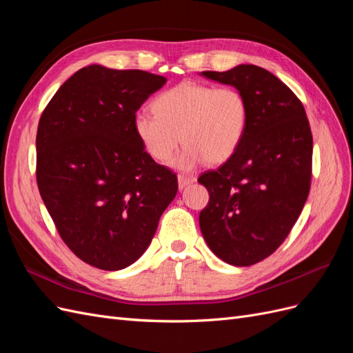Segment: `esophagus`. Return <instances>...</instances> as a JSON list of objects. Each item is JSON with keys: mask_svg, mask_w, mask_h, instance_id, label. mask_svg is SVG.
I'll list each match as a JSON object with an SVG mask.
<instances>
[{"mask_svg": "<svg viewBox=\"0 0 353 353\" xmlns=\"http://www.w3.org/2000/svg\"><path fill=\"white\" fill-rule=\"evenodd\" d=\"M194 181H196L194 176H187V175L179 174V175H178V187H179V190H183V188H185L187 185L193 184Z\"/></svg>", "mask_w": 353, "mask_h": 353, "instance_id": "obj_1", "label": "esophagus"}]
</instances>
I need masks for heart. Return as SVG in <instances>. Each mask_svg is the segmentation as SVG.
Listing matches in <instances>:
<instances>
[{
  "mask_svg": "<svg viewBox=\"0 0 353 353\" xmlns=\"http://www.w3.org/2000/svg\"><path fill=\"white\" fill-rule=\"evenodd\" d=\"M153 113L138 110L132 128L145 153L169 162L181 140L185 143L175 165L191 170L199 165L227 162L240 148L249 126V103L234 87L183 82L160 92Z\"/></svg>",
  "mask_w": 353,
  "mask_h": 353,
  "instance_id": "b5f03b06",
  "label": "heart"
}]
</instances>
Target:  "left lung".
Masks as SVG:
<instances>
[{
    "instance_id": "1",
    "label": "left lung",
    "mask_w": 353,
    "mask_h": 353,
    "mask_svg": "<svg viewBox=\"0 0 353 353\" xmlns=\"http://www.w3.org/2000/svg\"><path fill=\"white\" fill-rule=\"evenodd\" d=\"M249 103V126L230 160L199 176L209 191L200 212L203 237L219 259L250 266L290 234L311 188L312 132L302 101L279 78L254 65L206 70Z\"/></svg>"
}]
</instances>
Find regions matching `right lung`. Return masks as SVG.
<instances>
[{
  "label": "right lung",
  "instance_id": "add662e5",
  "mask_svg": "<svg viewBox=\"0 0 353 353\" xmlns=\"http://www.w3.org/2000/svg\"><path fill=\"white\" fill-rule=\"evenodd\" d=\"M165 77L82 68L41 114L37 183L61 240L104 271L134 263L178 191L176 175L145 153L132 117Z\"/></svg>",
  "mask_w": 353,
  "mask_h": 353
}]
</instances>
